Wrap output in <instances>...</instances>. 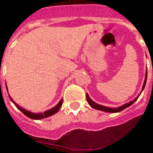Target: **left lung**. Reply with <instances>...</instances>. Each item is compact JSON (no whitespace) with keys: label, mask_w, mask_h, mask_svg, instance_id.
Listing matches in <instances>:
<instances>
[{"label":"left lung","mask_w":153,"mask_h":153,"mask_svg":"<svg viewBox=\"0 0 153 153\" xmlns=\"http://www.w3.org/2000/svg\"><path fill=\"white\" fill-rule=\"evenodd\" d=\"M146 79H147V70L146 71V76H145V80H144V83H143V87H142V90L141 92L140 93V94L136 97V98L132 101H129V102H126V103L123 104V106H120L119 107L117 108H112V107H108V106H102V105H100V104H98L97 102H95L94 101H93L90 99V97H89L88 93H86V100L88 102V103L90 104V106H91L92 108L93 109H97V110H100V111H103V112H106V113H119V112L122 111L123 109H125L126 108L129 107L132 105V103H134L136 100H137V99L139 98V97L140 96L141 93L143 92V90H144L145 88V86H146Z\"/></svg>","instance_id":"left-lung-1"}]
</instances>
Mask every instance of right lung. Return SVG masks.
Returning a JSON list of instances; mask_svg holds the SVG:
<instances>
[{"instance_id":"obj_1","label":"right lung","mask_w":153,"mask_h":153,"mask_svg":"<svg viewBox=\"0 0 153 153\" xmlns=\"http://www.w3.org/2000/svg\"><path fill=\"white\" fill-rule=\"evenodd\" d=\"M6 88H7V93H8V90L7 86H6ZM8 95H9V94H8ZM9 98H10V100H11V102H13V103L15 105L16 107H17V109H20V110H21V111L22 112V113H24L26 117H29V118L32 119V120H41V119L47 118V117H51V116L54 115L55 113H56L58 111H59V109H60V107L62 106V103H63V100L61 99V100H60V102L57 103V105L55 106L54 107H53L52 109H48V110H47V111H45L43 113H32V112L29 111V110H27V109H25L24 108H22L21 106H19L18 104H17L14 101H13V100L10 97V95H9Z\"/></svg>"}]
</instances>
